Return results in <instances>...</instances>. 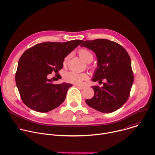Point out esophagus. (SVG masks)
I'll list each match as a JSON object with an SVG mask.
<instances>
[{
	"label": "esophagus",
	"instance_id": "esophagus-1",
	"mask_svg": "<svg viewBox=\"0 0 155 155\" xmlns=\"http://www.w3.org/2000/svg\"><path fill=\"white\" fill-rule=\"evenodd\" d=\"M77 87L79 88V89H81V90H84L85 87L84 86H80V85H78Z\"/></svg>",
	"mask_w": 155,
	"mask_h": 155
}]
</instances>
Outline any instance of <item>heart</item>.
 Instances as JSON below:
<instances>
[{
	"label": "heart",
	"instance_id": "obj_1",
	"mask_svg": "<svg viewBox=\"0 0 155 155\" xmlns=\"http://www.w3.org/2000/svg\"><path fill=\"white\" fill-rule=\"evenodd\" d=\"M78 54L80 57L84 61L86 62H90L93 59V54L91 51H90L87 49H81L78 51ZM69 58V55L66 56L64 59L63 64L64 65H66ZM87 75L86 74H79L74 72H69L65 74L64 75V79L66 81L71 83L80 84L83 81L87 79Z\"/></svg>",
	"mask_w": 155,
	"mask_h": 155
}]
</instances>
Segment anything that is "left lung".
Returning <instances> with one entry per match:
<instances>
[{
  "instance_id": "8db88e82",
  "label": "left lung",
  "mask_w": 155,
  "mask_h": 155,
  "mask_svg": "<svg viewBox=\"0 0 155 155\" xmlns=\"http://www.w3.org/2000/svg\"><path fill=\"white\" fill-rule=\"evenodd\" d=\"M81 47L92 50L97 60L92 81L102 87L93 86L94 96L86 103L102 113H111L120 108L127 100L134 81L130 58L119 44L107 39L86 40Z\"/></svg>"
}]
</instances>
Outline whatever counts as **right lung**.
I'll return each instance as SVG.
<instances>
[{
    "label": "right lung",
    "mask_w": 155,
    "mask_h": 155,
    "mask_svg": "<svg viewBox=\"0 0 155 155\" xmlns=\"http://www.w3.org/2000/svg\"><path fill=\"white\" fill-rule=\"evenodd\" d=\"M82 42L80 40L43 42L22 54L15 81L26 105L35 111L45 113L57 108L64 101L72 84L65 82L53 84L52 79H48L47 76L53 72L58 73L63 67L64 58Z\"/></svg>",
    "instance_id": "obj_1"
}]
</instances>
